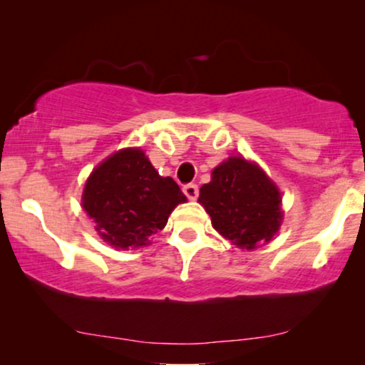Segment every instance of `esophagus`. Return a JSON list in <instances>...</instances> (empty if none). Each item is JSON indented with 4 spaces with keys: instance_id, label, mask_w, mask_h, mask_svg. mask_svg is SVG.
<instances>
[{
    "instance_id": "1",
    "label": "esophagus",
    "mask_w": 365,
    "mask_h": 365,
    "mask_svg": "<svg viewBox=\"0 0 365 365\" xmlns=\"http://www.w3.org/2000/svg\"><path fill=\"white\" fill-rule=\"evenodd\" d=\"M182 191H184V194H186V196H187L189 199H191V201H194V199H196L197 194H199L197 184H194V182L186 184V186L182 187Z\"/></svg>"
}]
</instances>
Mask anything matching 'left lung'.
Listing matches in <instances>:
<instances>
[{
	"instance_id": "8db88e82",
	"label": "left lung",
	"mask_w": 365,
	"mask_h": 365,
	"mask_svg": "<svg viewBox=\"0 0 365 365\" xmlns=\"http://www.w3.org/2000/svg\"><path fill=\"white\" fill-rule=\"evenodd\" d=\"M199 202L212 227L242 249L269 242L282 222L281 192L257 164L231 156L212 169L211 182L199 189Z\"/></svg>"
}]
</instances>
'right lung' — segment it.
Wrapping results in <instances>:
<instances>
[{"label":"right lung","mask_w":365,"mask_h":365,"mask_svg":"<svg viewBox=\"0 0 365 365\" xmlns=\"http://www.w3.org/2000/svg\"><path fill=\"white\" fill-rule=\"evenodd\" d=\"M173 178H163L141 149L114 153L88 178L83 209L96 222L103 241L119 249L149 244L169 214L186 202Z\"/></svg>","instance_id":"1"}]
</instances>
